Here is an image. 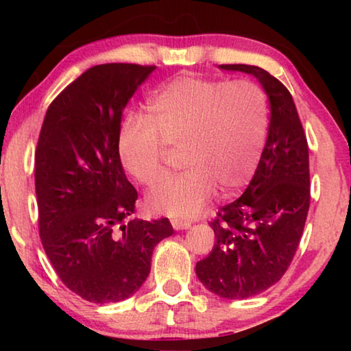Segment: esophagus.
<instances>
[{
    "mask_svg": "<svg viewBox=\"0 0 351 351\" xmlns=\"http://www.w3.org/2000/svg\"><path fill=\"white\" fill-rule=\"evenodd\" d=\"M171 226H173V229L176 230H184V229H189L190 226H192V223L182 218H171Z\"/></svg>",
    "mask_w": 351,
    "mask_h": 351,
    "instance_id": "1",
    "label": "esophagus"
}]
</instances>
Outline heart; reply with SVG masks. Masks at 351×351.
<instances>
[{
	"mask_svg": "<svg viewBox=\"0 0 351 351\" xmlns=\"http://www.w3.org/2000/svg\"><path fill=\"white\" fill-rule=\"evenodd\" d=\"M269 125L258 83L180 75L159 88L148 112H132L119 130V154L136 181L153 187L165 176L169 148H180L181 173L148 195L153 212L192 217L217 192L232 195L254 173Z\"/></svg>",
	"mask_w": 351,
	"mask_h": 351,
	"instance_id": "1",
	"label": "heart"
}]
</instances>
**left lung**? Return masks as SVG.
I'll return each mask as SVG.
<instances>
[{"mask_svg":"<svg viewBox=\"0 0 351 351\" xmlns=\"http://www.w3.org/2000/svg\"><path fill=\"white\" fill-rule=\"evenodd\" d=\"M252 74L271 104L268 139L245 193L210 221L209 257L197 263L204 287L224 299L263 293L289 268L310 209V154L293 96L268 71L251 64H219Z\"/></svg>","mask_w":351,"mask_h":351,"instance_id":"left-lung-1","label":"left lung"}]
</instances>
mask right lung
<instances>
[{
  "mask_svg": "<svg viewBox=\"0 0 351 351\" xmlns=\"http://www.w3.org/2000/svg\"><path fill=\"white\" fill-rule=\"evenodd\" d=\"M156 66L106 63L85 71L46 111L35 150L41 245L66 287L94 304L136 293L169 218L128 219L138 192L119 156L122 111Z\"/></svg>",
  "mask_w": 351,
  "mask_h": 351,
  "instance_id": "obj_1",
  "label": "right lung"
}]
</instances>
